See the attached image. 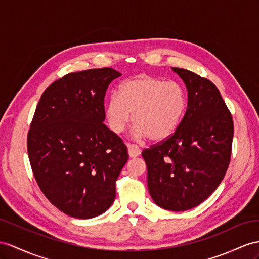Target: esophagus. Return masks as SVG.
<instances>
[{
    "instance_id": "esophagus-1",
    "label": "esophagus",
    "mask_w": 259,
    "mask_h": 259,
    "mask_svg": "<svg viewBox=\"0 0 259 259\" xmlns=\"http://www.w3.org/2000/svg\"><path fill=\"white\" fill-rule=\"evenodd\" d=\"M128 153L130 157H137L141 154V150L136 144H128Z\"/></svg>"
}]
</instances>
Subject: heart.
<instances>
[{
	"mask_svg": "<svg viewBox=\"0 0 259 259\" xmlns=\"http://www.w3.org/2000/svg\"><path fill=\"white\" fill-rule=\"evenodd\" d=\"M185 108L186 94L181 84L142 74L124 82L118 94L110 96L105 115L109 129L117 135L128 127L132 115L135 136L158 142L174 134Z\"/></svg>",
	"mask_w": 259,
	"mask_h": 259,
	"instance_id": "heart-1",
	"label": "heart"
}]
</instances>
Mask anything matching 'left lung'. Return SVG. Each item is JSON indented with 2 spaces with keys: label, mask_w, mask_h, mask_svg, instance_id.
Segmentation results:
<instances>
[{
  "label": "left lung",
  "mask_w": 259,
  "mask_h": 259,
  "mask_svg": "<svg viewBox=\"0 0 259 259\" xmlns=\"http://www.w3.org/2000/svg\"><path fill=\"white\" fill-rule=\"evenodd\" d=\"M188 92L187 110L166 140L142 152L153 201L169 211L203 202L222 182L232 151L234 127L217 86L196 73L171 68Z\"/></svg>",
  "instance_id": "left-lung-1"
}]
</instances>
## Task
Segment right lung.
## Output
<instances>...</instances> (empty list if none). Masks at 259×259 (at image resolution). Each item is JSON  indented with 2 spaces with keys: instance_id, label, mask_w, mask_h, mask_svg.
Returning <instances> with one entry per match:
<instances>
[{
  "instance_id": "right-lung-1",
  "label": "right lung",
  "mask_w": 259,
  "mask_h": 259,
  "mask_svg": "<svg viewBox=\"0 0 259 259\" xmlns=\"http://www.w3.org/2000/svg\"><path fill=\"white\" fill-rule=\"evenodd\" d=\"M121 74L110 68L70 73L42 93L27 137L32 173L48 200L65 214L91 219L116 197L128 152L104 124V97Z\"/></svg>"
}]
</instances>
